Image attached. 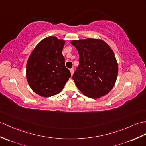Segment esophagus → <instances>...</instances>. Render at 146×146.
<instances>
[{"label":"esophagus","instance_id":"34e87169","mask_svg":"<svg viewBox=\"0 0 146 146\" xmlns=\"http://www.w3.org/2000/svg\"><path fill=\"white\" fill-rule=\"evenodd\" d=\"M70 70V72H71V74H72V75H73V74L74 73V69L73 68H71Z\"/></svg>","mask_w":146,"mask_h":146}]
</instances>
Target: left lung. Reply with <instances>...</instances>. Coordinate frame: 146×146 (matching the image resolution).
Listing matches in <instances>:
<instances>
[{"mask_svg": "<svg viewBox=\"0 0 146 146\" xmlns=\"http://www.w3.org/2000/svg\"><path fill=\"white\" fill-rule=\"evenodd\" d=\"M80 55V65L73 76L79 90L91 98H100L113 89L118 65L113 51L100 39L87 38L71 42Z\"/></svg>", "mask_w": 146, "mask_h": 146, "instance_id": "1", "label": "left lung"}]
</instances>
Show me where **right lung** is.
<instances>
[{
    "label": "right lung",
    "mask_w": 146,
    "mask_h": 146,
    "mask_svg": "<svg viewBox=\"0 0 146 146\" xmlns=\"http://www.w3.org/2000/svg\"><path fill=\"white\" fill-rule=\"evenodd\" d=\"M65 43L56 36H48L39 42L29 57L27 80L40 96L50 97L59 93L71 76L62 55Z\"/></svg>",
    "instance_id": "1"
}]
</instances>
